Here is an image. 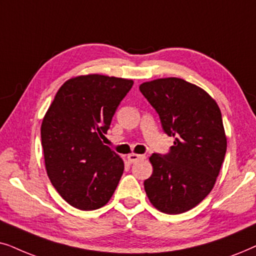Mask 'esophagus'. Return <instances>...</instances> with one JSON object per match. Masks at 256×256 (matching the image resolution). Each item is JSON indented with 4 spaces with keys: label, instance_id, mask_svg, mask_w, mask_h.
<instances>
[{
    "label": "esophagus",
    "instance_id": "1",
    "mask_svg": "<svg viewBox=\"0 0 256 256\" xmlns=\"http://www.w3.org/2000/svg\"><path fill=\"white\" fill-rule=\"evenodd\" d=\"M145 156H140V154H136V153H131V154H128V162H130L131 164H134V162H138V160H140V159H144Z\"/></svg>",
    "mask_w": 256,
    "mask_h": 256
}]
</instances>
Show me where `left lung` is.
<instances>
[{
    "label": "left lung",
    "mask_w": 256,
    "mask_h": 256,
    "mask_svg": "<svg viewBox=\"0 0 256 256\" xmlns=\"http://www.w3.org/2000/svg\"><path fill=\"white\" fill-rule=\"evenodd\" d=\"M160 118L162 130L174 137L166 154L153 153V173L144 182L156 208L168 214L192 210L212 190L227 140L221 111L206 91L182 78H160L139 86Z\"/></svg>",
    "instance_id": "8db88e82"
}]
</instances>
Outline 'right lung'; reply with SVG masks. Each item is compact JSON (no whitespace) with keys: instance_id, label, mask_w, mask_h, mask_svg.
<instances>
[{"instance_id":"right-lung-1","label":"right lung","mask_w":256,"mask_h":256,"mask_svg":"<svg viewBox=\"0 0 256 256\" xmlns=\"http://www.w3.org/2000/svg\"><path fill=\"white\" fill-rule=\"evenodd\" d=\"M132 85L131 80L103 74L72 78L60 86L43 119L48 176L78 210L100 208L117 188L124 162L102 138Z\"/></svg>"}]
</instances>
